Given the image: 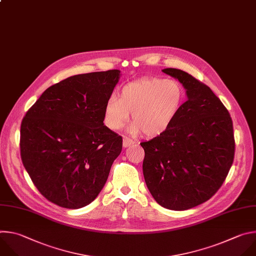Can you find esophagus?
Instances as JSON below:
<instances>
[{
  "mask_svg": "<svg viewBox=\"0 0 256 256\" xmlns=\"http://www.w3.org/2000/svg\"><path fill=\"white\" fill-rule=\"evenodd\" d=\"M134 143V141L128 137H124L123 138V147H128L130 145H132Z\"/></svg>",
  "mask_w": 256,
  "mask_h": 256,
  "instance_id": "1",
  "label": "esophagus"
}]
</instances>
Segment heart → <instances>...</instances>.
Listing matches in <instances>:
<instances>
[{"instance_id": "heart-1", "label": "heart", "mask_w": 256, "mask_h": 256, "mask_svg": "<svg viewBox=\"0 0 256 256\" xmlns=\"http://www.w3.org/2000/svg\"><path fill=\"white\" fill-rule=\"evenodd\" d=\"M184 88L172 78H146L125 84L113 94L104 108V121L108 128L122 129L132 116L130 131L147 137L164 133L178 116L182 102Z\"/></svg>"}]
</instances>
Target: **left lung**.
Here are the masks:
<instances>
[{
	"instance_id": "obj_1",
	"label": "left lung",
	"mask_w": 256,
	"mask_h": 256,
	"mask_svg": "<svg viewBox=\"0 0 256 256\" xmlns=\"http://www.w3.org/2000/svg\"><path fill=\"white\" fill-rule=\"evenodd\" d=\"M162 72L178 80L188 100L164 133L140 143L143 176L162 207L184 211L211 198L223 184L234 160L233 123L208 86L180 70Z\"/></svg>"
}]
</instances>
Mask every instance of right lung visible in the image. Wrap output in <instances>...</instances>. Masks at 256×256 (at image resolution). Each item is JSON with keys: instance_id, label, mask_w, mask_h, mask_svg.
I'll list each match as a JSON object with an SVG mask.
<instances>
[{"instance_id": "obj_1", "label": "right lung", "mask_w": 256, "mask_h": 256, "mask_svg": "<svg viewBox=\"0 0 256 256\" xmlns=\"http://www.w3.org/2000/svg\"><path fill=\"white\" fill-rule=\"evenodd\" d=\"M111 70L49 86L21 123L20 153L40 194L66 209L90 204L105 186L122 137L104 125V108L119 82Z\"/></svg>"}]
</instances>
